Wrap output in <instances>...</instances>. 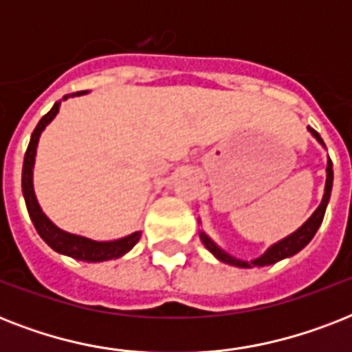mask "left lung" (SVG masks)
Segmentation results:
<instances>
[{
	"instance_id": "1",
	"label": "left lung",
	"mask_w": 352,
	"mask_h": 352,
	"mask_svg": "<svg viewBox=\"0 0 352 352\" xmlns=\"http://www.w3.org/2000/svg\"><path fill=\"white\" fill-rule=\"evenodd\" d=\"M309 131L314 135V138H316L318 142L323 144L322 137H320V133L314 131L312 127H309ZM331 190H333V162L329 160V162H327V182H325V193H323L322 204L318 206L316 212H314V214L309 217V221H307L305 225L301 226V228H298L294 234L289 235V237H285V239H281L279 243H276V245L270 246V248H268V250L265 252L261 257H257V259H254V261H243V259L232 257L230 254H226L225 250H221L219 246L215 245L214 241L210 239L208 235L204 234V232H201L199 235H201V241L204 243V246H206V248H208V250L212 252V254H214L217 259H219V261L228 263V265H234V267H241V268L265 267V265H272V263L281 261V259H285V257L294 256V254H298V252H300L303 246H307L309 243H311V239L314 237V234L318 232L320 225H322L323 215H325V208H327L329 197H331Z\"/></svg>"
}]
</instances>
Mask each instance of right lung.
Listing matches in <instances>:
<instances>
[{"instance_id": "add662e5", "label": "right lung", "mask_w": 352, "mask_h": 352, "mask_svg": "<svg viewBox=\"0 0 352 352\" xmlns=\"http://www.w3.org/2000/svg\"><path fill=\"white\" fill-rule=\"evenodd\" d=\"M84 93L85 91H80V93H74L71 96L84 95ZM65 98H69V96H65ZM58 109H60V102H56L52 106L51 111L41 117V120L38 122V126L34 127V131L30 135L29 148L25 151L21 188H23L25 204H27V210H29L30 219L34 223V228L38 230L41 239L45 241L47 245L51 246L52 250H56L58 254H63V256H69L73 257V259H80V261L87 263L117 259V257L124 256L126 252H129L133 246L137 245L138 239H140V232H135V234L122 237V239L117 241H104V243L102 241L87 239V237H82V235H74L69 234V232L60 230L58 226L52 225L51 221L47 219V215L41 212L38 201H36L34 188H32V168H34L36 146H38V138H40L41 131L45 129V126L52 118L56 117Z\"/></svg>"}]
</instances>
